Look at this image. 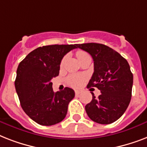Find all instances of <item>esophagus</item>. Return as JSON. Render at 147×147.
Returning <instances> with one entry per match:
<instances>
[{
    "label": "esophagus",
    "mask_w": 147,
    "mask_h": 147,
    "mask_svg": "<svg viewBox=\"0 0 147 147\" xmlns=\"http://www.w3.org/2000/svg\"><path fill=\"white\" fill-rule=\"evenodd\" d=\"M75 93H76V95H78V94L81 93V92L80 91H78V90H76V91H75Z\"/></svg>",
    "instance_id": "obj_1"
}]
</instances>
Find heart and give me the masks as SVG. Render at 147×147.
Listing matches in <instances>:
<instances>
[{
	"mask_svg": "<svg viewBox=\"0 0 147 147\" xmlns=\"http://www.w3.org/2000/svg\"><path fill=\"white\" fill-rule=\"evenodd\" d=\"M88 54L84 51H78L76 53V56L78 58V60H80L82 58H83L85 55H87ZM66 59V58L64 57L62 59V62H61V67L63 66V65L65 63V61ZM67 82H68V84H69L70 86L73 88H77L79 87L82 83L83 82V78L82 76H78V75H72V76H69V78L67 79Z\"/></svg>",
	"mask_w": 147,
	"mask_h": 147,
	"instance_id": "obj_1",
	"label": "heart"
}]
</instances>
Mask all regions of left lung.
Returning <instances> with one entry per match:
<instances>
[{"label":"left lung","instance_id":"left-lung-1","mask_svg":"<svg viewBox=\"0 0 147 147\" xmlns=\"http://www.w3.org/2000/svg\"><path fill=\"white\" fill-rule=\"evenodd\" d=\"M94 60V73L87 88H98L101 94L85 106L90 119L100 124L118 120L127 108L132 94L133 74L127 61L117 52L100 43L77 44ZM93 89V88H92Z\"/></svg>","mask_w":147,"mask_h":147}]
</instances>
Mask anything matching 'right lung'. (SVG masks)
<instances>
[{
    "label": "right lung",
    "instance_id": "1",
    "mask_svg": "<svg viewBox=\"0 0 147 147\" xmlns=\"http://www.w3.org/2000/svg\"><path fill=\"white\" fill-rule=\"evenodd\" d=\"M77 48L74 45L39 47L20 62L15 88L24 112L40 125L51 126L65 117L68 105L75 97L70 88L54 92L51 80L59 74L64 55Z\"/></svg>",
    "mask_w": 147,
    "mask_h": 147
}]
</instances>
